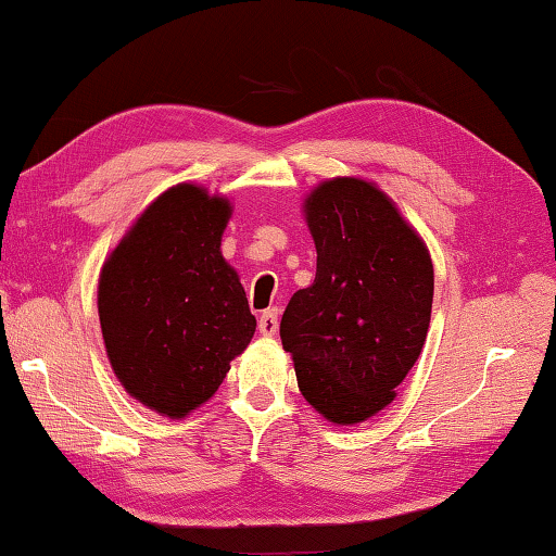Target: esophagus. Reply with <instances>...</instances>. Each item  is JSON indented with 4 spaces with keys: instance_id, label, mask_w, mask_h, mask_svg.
I'll list each match as a JSON object with an SVG mask.
<instances>
[{
    "instance_id": "34e87169",
    "label": "esophagus",
    "mask_w": 556,
    "mask_h": 556,
    "mask_svg": "<svg viewBox=\"0 0 556 556\" xmlns=\"http://www.w3.org/2000/svg\"><path fill=\"white\" fill-rule=\"evenodd\" d=\"M258 331L264 333V337H274L278 331V309L270 307L258 317Z\"/></svg>"
}]
</instances>
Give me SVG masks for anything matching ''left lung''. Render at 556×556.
Listing matches in <instances>:
<instances>
[{
	"label": "left lung",
	"mask_w": 556,
	"mask_h": 556,
	"mask_svg": "<svg viewBox=\"0 0 556 556\" xmlns=\"http://www.w3.org/2000/svg\"><path fill=\"white\" fill-rule=\"evenodd\" d=\"M317 276L290 298L280 339L305 400L349 426L394 400L421 355L433 305V264L380 188L324 181L305 203Z\"/></svg>",
	"instance_id": "obj_1"
}]
</instances>
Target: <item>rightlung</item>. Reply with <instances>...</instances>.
<instances>
[{
    "label": "right lung",
    "instance_id": "obj_1",
    "mask_svg": "<svg viewBox=\"0 0 556 556\" xmlns=\"http://www.w3.org/2000/svg\"><path fill=\"white\" fill-rule=\"evenodd\" d=\"M229 201L179 184L140 215L101 270L99 319L113 372L172 418L211 400L256 331L219 254Z\"/></svg>",
    "mask_w": 556,
    "mask_h": 556
}]
</instances>
